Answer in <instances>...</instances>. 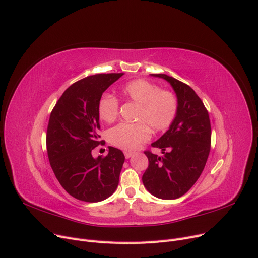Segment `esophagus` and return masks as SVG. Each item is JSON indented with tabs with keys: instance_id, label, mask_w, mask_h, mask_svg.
<instances>
[{
	"instance_id": "34e87169",
	"label": "esophagus",
	"mask_w": 258,
	"mask_h": 258,
	"mask_svg": "<svg viewBox=\"0 0 258 258\" xmlns=\"http://www.w3.org/2000/svg\"><path fill=\"white\" fill-rule=\"evenodd\" d=\"M124 156H125V158H126V159H128V158H131V157L133 156V153H130V152H125V153H124Z\"/></svg>"
}]
</instances>
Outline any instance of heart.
<instances>
[{
	"label": "heart",
	"instance_id": "heart-1",
	"mask_svg": "<svg viewBox=\"0 0 258 258\" xmlns=\"http://www.w3.org/2000/svg\"><path fill=\"white\" fill-rule=\"evenodd\" d=\"M121 96L137 104L135 123H119L107 132L108 141L122 150H134L151 136V130L161 132L171 125L177 113V99L171 92L161 91L145 80H133L121 88ZM118 100L104 95L99 100L98 115L105 122H113L118 115Z\"/></svg>",
	"mask_w": 258,
	"mask_h": 258
}]
</instances>
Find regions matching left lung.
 <instances>
[{
	"mask_svg": "<svg viewBox=\"0 0 258 258\" xmlns=\"http://www.w3.org/2000/svg\"><path fill=\"white\" fill-rule=\"evenodd\" d=\"M151 76L169 82L177 97V113L171 125L152 147L162 156L144 152L149 167L142 176L148 191L160 199H177L198 180L211 148V124L203 101L188 85L164 74Z\"/></svg>",
	"mask_w": 258,
	"mask_h": 258,
	"instance_id": "8db88e82",
	"label": "left lung"
}]
</instances>
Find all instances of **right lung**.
I'll list each match as a JSON object with an SVG mask.
<instances>
[{
  "label": "right lung",
  "mask_w": 258,
  "mask_h": 258,
  "mask_svg": "<svg viewBox=\"0 0 258 258\" xmlns=\"http://www.w3.org/2000/svg\"><path fill=\"white\" fill-rule=\"evenodd\" d=\"M123 75L99 74L74 83L50 114L46 147L51 169L67 193L86 203L108 198L119 183L123 153L109 147L104 158H94L92 151L100 143L99 100Z\"/></svg>",
  "instance_id": "add662e5"
}]
</instances>
